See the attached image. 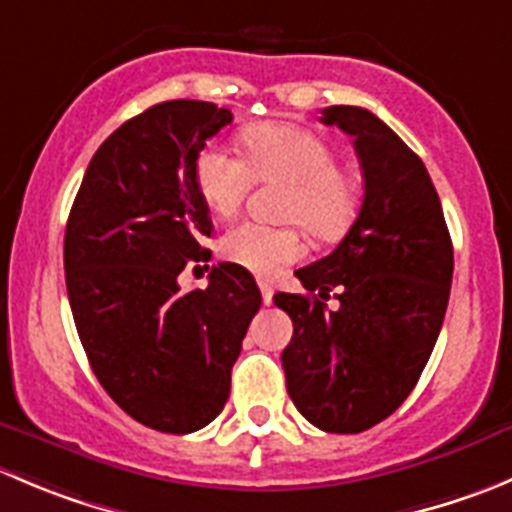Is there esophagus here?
I'll return each instance as SVG.
<instances>
[{"instance_id": "1", "label": "esophagus", "mask_w": 512, "mask_h": 512, "mask_svg": "<svg viewBox=\"0 0 512 512\" xmlns=\"http://www.w3.org/2000/svg\"><path fill=\"white\" fill-rule=\"evenodd\" d=\"M257 287H260V292H262V302H265V305H270L272 295H275V290H272L270 282H267V280H257Z\"/></svg>"}]
</instances>
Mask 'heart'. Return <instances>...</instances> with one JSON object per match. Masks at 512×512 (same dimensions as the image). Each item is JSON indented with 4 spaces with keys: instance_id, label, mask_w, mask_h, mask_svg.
<instances>
[{
    "instance_id": "b5f03b06",
    "label": "heart",
    "mask_w": 512,
    "mask_h": 512,
    "mask_svg": "<svg viewBox=\"0 0 512 512\" xmlns=\"http://www.w3.org/2000/svg\"><path fill=\"white\" fill-rule=\"evenodd\" d=\"M242 160L210 145L195 160V187L207 210L232 217L255 180H285L280 215L287 225L240 222L220 240L227 262L255 275H275L305 257L307 240L300 221L320 240H335L352 225L360 205L355 177L340 165L330 142L287 122H262L242 132Z\"/></svg>"
}]
</instances>
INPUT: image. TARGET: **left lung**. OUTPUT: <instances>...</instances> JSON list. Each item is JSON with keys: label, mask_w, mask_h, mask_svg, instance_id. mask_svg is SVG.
Returning a JSON list of instances; mask_svg holds the SVG:
<instances>
[{"label": "left lung", "mask_w": 512, "mask_h": 512, "mask_svg": "<svg viewBox=\"0 0 512 512\" xmlns=\"http://www.w3.org/2000/svg\"><path fill=\"white\" fill-rule=\"evenodd\" d=\"M320 119L355 142L362 205L340 245L295 272L307 295L272 300L292 320V403L315 428L350 435L393 415L423 375L448 310L453 242L423 160L388 124L350 104ZM332 289L337 311L324 305Z\"/></svg>", "instance_id": "left-lung-1"}]
</instances>
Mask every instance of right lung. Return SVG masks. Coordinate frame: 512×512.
Here are the masks:
<instances>
[{
  "label": "right lung",
  "mask_w": 512,
  "mask_h": 512,
  "mask_svg": "<svg viewBox=\"0 0 512 512\" xmlns=\"http://www.w3.org/2000/svg\"><path fill=\"white\" fill-rule=\"evenodd\" d=\"M232 122L197 99L155 104L114 130L89 162L64 232L74 325L109 398L152 430L210 425L262 295L245 267L220 262L205 290L182 292L187 262L210 260V210L195 160Z\"/></svg>",
  "instance_id": "add662e5"
}]
</instances>
